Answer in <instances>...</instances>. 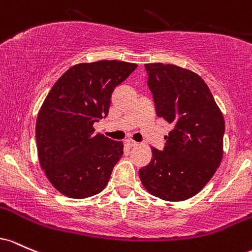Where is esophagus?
Here are the masks:
<instances>
[{
    "mask_svg": "<svg viewBox=\"0 0 252 252\" xmlns=\"http://www.w3.org/2000/svg\"><path fill=\"white\" fill-rule=\"evenodd\" d=\"M127 145H128L129 148H134V146L138 145V143L137 141H134L133 139H128L127 140Z\"/></svg>",
    "mask_w": 252,
    "mask_h": 252,
    "instance_id": "34e87169",
    "label": "esophagus"
}]
</instances>
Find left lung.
<instances>
[{"label": "left lung", "mask_w": 252, "mask_h": 252, "mask_svg": "<svg viewBox=\"0 0 252 252\" xmlns=\"http://www.w3.org/2000/svg\"><path fill=\"white\" fill-rule=\"evenodd\" d=\"M144 66L157 117L174 129L163 151L151 148V160L139 170L141 185L165 201H183L199 193L221 163L224 117L197 73L174 64Z\"/></svg>", "instance_id": "obj_1"}]
</instances>
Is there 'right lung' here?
<instances>
[{
  "mask_svg": "<svg viewBox=\"0 0 252 252\" xmlns=\"http://www.w3.org/2000/svg\"><path fill=\"white\" fill-rule=\"evenodd\" d=\"M137 66L120 61L76 64L51 88L36 118L35 139L41 169L61 194L86 199L108 185L124 144L94 134V124L108 114L115 87Z\"/></svg>",
  "mask_w": 252,
  "mask_h": 252,
  "instance_id": "obj_1",
  "label": "right lung"
}]
</instances>
